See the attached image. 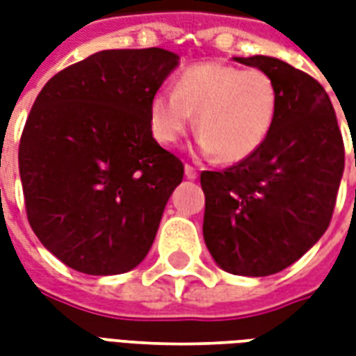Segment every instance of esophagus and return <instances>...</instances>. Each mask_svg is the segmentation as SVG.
<instances>
[{
    "instance_id": "1",
    "label": "esophagus",
    "mask_w": 356,
    "mask_h": 356,
    "mask_svg": "<svg viewBox=\"0 0 356 356\" xmlns=\"http://www.w3.org/2000/svg\"><path fill=\"white\" fill-rule=\"evenodd\" d=\"M185 177L186 179H196V177H198V171L194 170L191 163H185Z\"/></svg>"
}]
</instances>
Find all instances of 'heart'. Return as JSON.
Listing matches in <instances>:
<instances>
[{
	"instance_id": "obj_1",
	"label": "heart",
	"mask_w": 356,
	"mask_h": 356,
	"mask_svg": "<svg viewBox=\"0 0 356 356\" xmlns=\"http://www.w3.org/2000/svg\"><path fill=\"white\" fill-rule=\"evenodd\" d=\"M276 108L278 91L267 72L209 60L185 68L173 91L152 97L150 127L162 145H175L196 116L202 150L236 163L265 145Z\"/></svg>"
}]
</instances>
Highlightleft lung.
Masks as SVG:
<instances>
[{"label":"left lung","instance_id":"8db88e82","mask_svg":"<svg viewBox=\"0 0 356 356\" xmlns=\"http://www.w3.org/2000/svg\"><path fill=\"white\" fill-rule=\"evenodd\" d=\"M276 83L270 135L254 156L202 171L204 240L219 267L268 276L290 267L326 232L345 168L343 137L328 93L275 57H236Z\"/></svg>","mask_w":356,"mask_h":356}]
</instances>
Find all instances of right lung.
Here are the masks:
<instances>
[{
    "mask_svg": "<svg viewBox=\"0 0 356 356\" xmlns=\"http://www.w3.org/2000/svg\"><path fill=\"white\" fill-rule=\"evenodd\" d=\"M177 66L160 47L99 51L38 95L19 147L28 223L74 270L122 275L147 257L185 173L150 127V101Z\"/></svg>",
    "mask_w": 356,
    "mask_h": 356,
    "instance_id": "1",
    "label": "right lung"
}]
</instances>
